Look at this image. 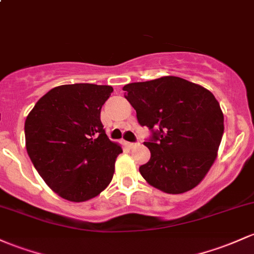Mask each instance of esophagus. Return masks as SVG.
<instances>
[{"mask_svg":"<svg viewBox=\"0 0 254 254\" xmlns=\"http://www.w3.org/2000/svg\"><path fill=\"white\" fill-rule=\"evenodd\" d=\"M125 144H127V146L129 147L130 149H132V148H136V147H138V146H140V144H138V143H132V142H127V143H125Z\"/></svg>","mask_w":254,"mask_h":254,"instance_id":"esophagus-1","label":"esophagus"}]
</instances>
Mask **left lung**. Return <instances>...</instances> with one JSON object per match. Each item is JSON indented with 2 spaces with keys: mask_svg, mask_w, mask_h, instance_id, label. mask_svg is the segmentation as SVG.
Wrapping results in <instances>:
<instances>
[{
  "mask_svg": "<svg viewBox=\"0 0 254 254\" xmlns=\"http://www.w3.org/2000/svg\"><path fill=\"white\" fill-rule=\"evenodd\" d=\"M137 121L149 127L150 159L140 174L159 190L182 194L199 185L217 158L224 117L210 90L165 76L123 86Z\"/></svg>",
  "mask_w": 254,
  "mask_h": 254,
  "instance_id": "1",
  "label": "left lung"
}]
</instances>
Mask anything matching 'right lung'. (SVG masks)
<instances>
[{
    "instance_id": "right-lung-1",
    "label": "right lung",
    "mask_w": 254,
    "mask_h": 254,
    "mask_svg": "<svg viewBox=\"0 0 254 254\" xmlns=\"http://www.w3.org/2000/svg\"><path fill=\"white\" fill-rule=\"evenodd\" d=\"M113 88L89 83L55 86L25 121V146L47 186L63 199L83 202L105 190L114 174L119 143L106 135L102 105Z\"/></svg>"
}]
</instances>
